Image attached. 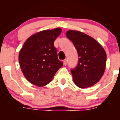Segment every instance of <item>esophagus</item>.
I'll use <instances>...</instances> for the list:
<instances>
[{"instance_id": "esophagus-1", "label": "esophagus", "mask_w": 120, "mask_h": 120, "mask_svg": "<svg viewBox=\"0 0 120 120\" xmlns=\"http://www.w3.org/2000/svg\"><path fill=\"white\" fill-rule=\"evenodd\" d=\"M63 62H64V65H67V59H64Z\"/></svg>"}]
</instances>
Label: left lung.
<instances>
[{
  "label": "left lung",
  "instance_id": "left-lung-1",
  "mask_svg": "<svg viewBox=\"0 0 120 120\" xmlns=\"http://www.w3.org/2000/svg\"><path fill=\"white\" fill-rule=\"evenodd\" d=\"M66 37L73 42L79 58L77 66L71 70L74 83L80 88L94 85L105 70V50L93 37L80 31L68 30Z\"/></svg>",
  "mask_w": 120,
  "mask_h": 120
}]
</instances>
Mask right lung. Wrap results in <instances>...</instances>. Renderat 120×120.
<instances>
[{
	"instance_id": "1",
	"label": "right lung",
	"mask_w": 120,
	"mask_h": 120,
	"mask_svg": "<svg viewBox=\"0 0 120 120\" xmlns=\"http://www.w3.org/2000/svg\"><path fill=\"white\" fill-rule=\"evenodd\" d=\"M61 32L59 27L42 30L24 42L19 53V64L24 76L32 84L39 87L46 85L63 65L53 45Z\"/></svg>"
}]
</instances>
